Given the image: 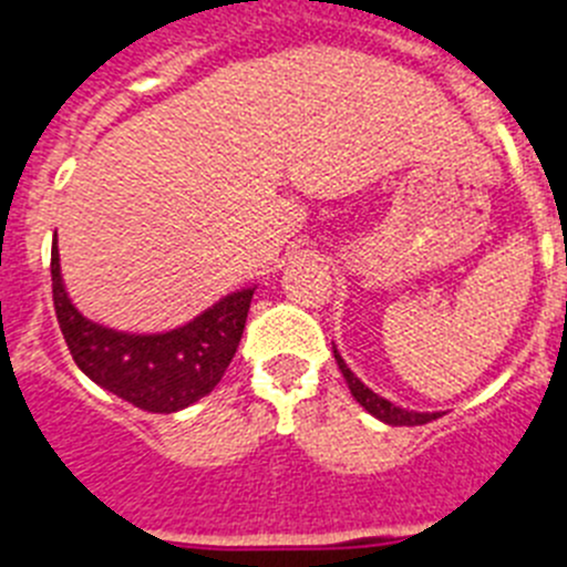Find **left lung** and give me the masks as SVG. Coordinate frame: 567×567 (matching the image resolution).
Returning a JSON list of instances; mask_svg holds the SVG:
<instances>
[{"label": "left lung", "mask_w": 567, "mask_h": 567, "mask_svg": "<svg viewBox=\"0 0 567 567\" xmlns=\"http://www.w3.org/2000/svg\"><path fill=\"white\" fill-rule=\"evenodd\" d=\"M332 352H336V363H338V369H341V374H343V380H347L352 396H355L358 403H361L363 409L369 411V414L378 416L380 422H385V425H425V422L436 420V416H439V414H420V411H405V409H400V405L383 400V396L374 394L369 385H363L361 380L352 374V369L343 363V358L338 355L336 347H332Z\"/></svg>", "instance_id": "1"}]
</instances>
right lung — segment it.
Here are the masks:
<instances>
[{
    "mask_svg": "<svg viewBox=\"0 0 567 567\" xmlns=\"http://www.w3.org/2000/svg\"><path fill=\"white\" fill-rule=\"evenodd\" d=\"M52 305L78 369L125 403L151 414H173L198 403L224 378L243 338L254 288L212 305L189 324L156 336H131L83 319L61 282L52 246Z\"/></svg>",
    "mask_w": 567,
    "mask_h": 567,
    "instance_id": "right-lung-1",
    "label": "right lung"
}]
</instances>
